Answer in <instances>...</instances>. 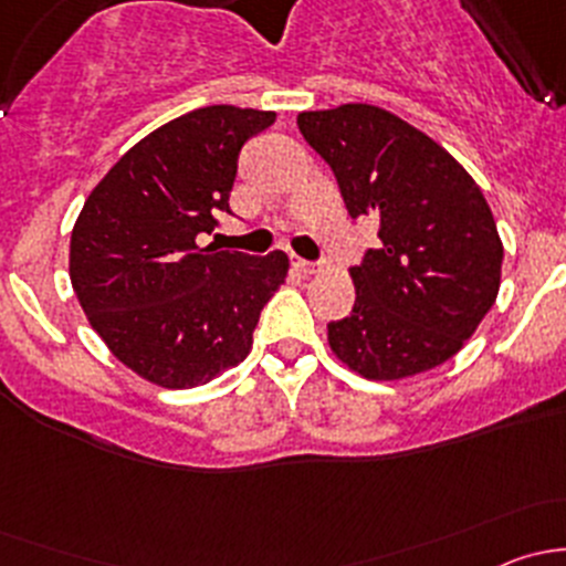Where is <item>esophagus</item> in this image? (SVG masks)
Here are the masks:
<instances>
[{"instance_id": "1", "label": "esophagus", "mask_w": 566, "mask_h": 566, "mask_svg": "<svg viewBox=\"0 0 566 566\" xmlns=\"http://www.w3.org/2000/svg\"><path fill=\"white\" fill-rule=\"evenodd\" d=\"M295 265H298V268H301V271H304V273H317V271H319V262H310V260H301V256H298V260H295Z\"/></svg>"}]
</instances>
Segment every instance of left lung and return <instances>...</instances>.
Listing matches in <instances>:
<instances>
[{"mask_svg": "<svg viewBox=\"0 0 566 566\" xmlns=\"http://www.w3.org/2000/svg\"><path fill=\"white\" fill-rule=\"evenodd\" d=\"M353 219L380 224V247L350 268L356 304L328 323L342 364L369 380L441 367L476 331L501 287V247L488 199L438 142L369 104L301 112Z\"/></svg>", "mask_w": 566, "mask_h": 566, "instance_id": "left-lung-1", "label": "left lung"}]
</instances>
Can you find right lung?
Instances as JSON below:
<instances>
[{"instance_id":"add662e5","label":"right lung","mask_w":566,"mask_h":566,"mask_svg":"<svg viewBox=\"0 0 566 566\" xmlns=\"http://www.w3.org/2000/svg\"><path fill=\"white\" fill-rule=\"evenodd\" d=\"M273 119L227 104L182 114L108 169L73 224V293L108 350L150 384L193 389L238 367L287 279L284 251L197 247L230 213L238 153Z\"/></svg>"}]
</instances>
